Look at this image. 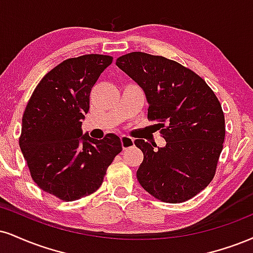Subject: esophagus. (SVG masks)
Returning <instances> with one entry per match:
<instances>
[{
	"instance_id": "1",
	"label": "esophagus",
	"mask_w": 253,
	"mask_h": 253,
	"mask_svg": "<svg viewBox=\"0 0 253 253\" xmlns=\"http://www.w3.org/2000/svg\"><path fill=\"white\" fill-rule=\"evenodd\" d=\"M120 139H121V145H123L124 150H126V148H130L134 146V139L129 138V136L121 135Z\"/></svg>"
}]
</instances>
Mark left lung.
<instances>
[{
  "mask_svg": "<svg viewBox=\"0 0 253 253\" xmlns=\"http://www.w3.org/2000/svg\"><path fill=\"white\" fill-rule=\"evenodd\" d=\"M117 66L142 88L147 117L159 123L166 140L158 151L135 140L144 153L138 181L161 202H186L214 176L225 138L220 102L199 75L164 56L133 51L119 57Z\"/></svg>",
  "mask_w": 253,
  "mask_h": 253,
  "instance_id": "1",
  "label": "left lung"
}]
</instances>
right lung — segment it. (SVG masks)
Returning a JSON list of instances; mask_svg holds the SVG:
<instances>
[{
  "instance_id": "obj_1",
  "label": "right lung",
  "mask_w": 253,
  "mask_h": 253,
  "mask_svg": "<svg viewBox=\"0 0 253 253\" xmlns=\"http://www.w3.org/2000/svg\"><path fill=\"white\" fill-rule=\"evenodd\" d=\"M112 61L100 54L63 61L42 78L24 109L20 148L33 180L66 202L95 192L123 150L114 133L95 140L81 128L90 90Z\"/></svg>"
}]
</instances>
